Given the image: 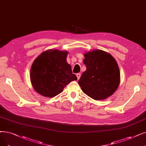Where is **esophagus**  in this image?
I'll return each instance as SVG.
<instances>
[{"label":"esophagus","mask_w":146,"mask_h":146,"mask_svg":"<svg viewBox=\"0 0 146 146\" xmlns=\"http://www.w3.org/2000/svg\"><path fill=\"white\" fill-rule=\"evenodd\" d=\"M80 76H81V74H80V73H77V74H76V76H77L78 80L80 79Z\"/></svg>","instance_id":"esophagus-1"}]
</instances>
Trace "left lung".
Wrapping results in <instances>:
<instances>
[{
  "label": "left lung",
  "mask_w": 146,
  "mask_h": 146,
  "mask_svg": "<svg viewBox=\"0 0 146 146\" xmlns=\"http://www.w3.org/2000/svg\"><path fill=\"white\" fill-rule=\"evenodd\" d=\"M86 70L78 84L87 96L94 100H104L116 91L120 82L117 62L102 50H94L84 54Z\"/></svg>",
  "instance_id": "left-lung-1"
}]
</instances>
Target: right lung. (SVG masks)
Here are the masks:
<instances>
[{"label":"right lung","instance_id":"add662e5","mask_svg":"<svg viewBox=\"0 0 146 146\" xmlns=\"http://www.w3.org/2000/svg\"><path fill=\"white\" fill-rule=\"evenodd\" d=\"M67 54L49 49L37 56L30 70L31 82L36 92L52 98L61 93L70 82L78 79L67 62Z\"/></svg>","mask_w":146,"mask_h":146}]
</instances>
